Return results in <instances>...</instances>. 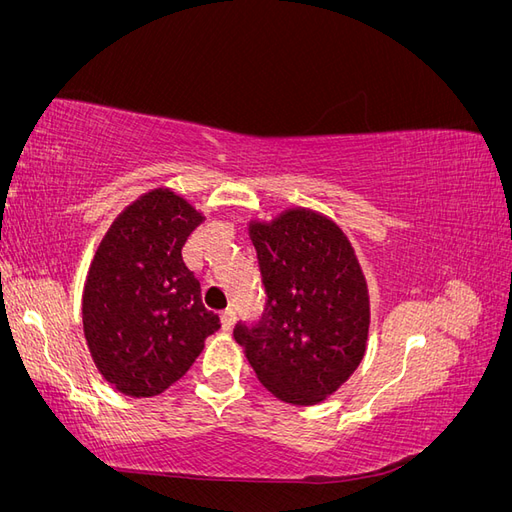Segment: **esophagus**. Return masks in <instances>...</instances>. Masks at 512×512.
Wrapping results in <instances>:
<instances>
[{
	"mask_svg": "<svg viewBox=\"0 0 512 512\" xmlns=\"http://www.w3.org/2000/svg\"><path fill=\"white\" fill-rule=\"evenodd\" d=\"M235 324H237V312H235V309H224V312H222V327H224V331H230L232 327H235Z\"/></svg>",
	"mask_w": 512,
	"mask_h": 512,
	"instance_id": "1",
	"label": "esophagus"
}]
</instances>
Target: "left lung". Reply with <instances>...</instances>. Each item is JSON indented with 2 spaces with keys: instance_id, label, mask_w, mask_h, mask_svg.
<instances>
[{
  "instance_id": "8db88e82",
  "label": "left lung",
  "mask_w": 512,
  "mask_h": 512,
  "mask_svg": "<svg viewBox=\"0 0 512 512\" xmlns=\"http://www.w3.org/2000/svg\"><path fill=\"white\" fill-rule=\"evenodd\" d=\"M267 309L235 327L258 380L292 406H316L361 365L369 290L346 232L307 207L252 220Z\"/></svg>"
}]
</instances>
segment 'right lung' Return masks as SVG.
Masks as SVG:
<instances>
[{
  "label": "right lung",
  "instance_id": "obj_1",
  "mask_svg": "<svg viewBox=\"0 0 512 512\" xmlns=\"http://www.w3.org/2000/svg\"><path fill=\"white\" fill-rule=\"evenodd\" d=\"M203 211L170 188L149 190L102 237L83 290V331L100 374L130 397L175 384L220 329L181 250Z\"/></svg>",
  "mask_w": 512,
  "mask_h": 512
}]
</instances>
